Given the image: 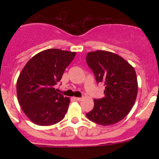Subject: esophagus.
<instances>
[{
	"label": "esophagus",
	"mask_w": 159,
	"mask_h": 159,
	"mask_svg": "<svg viewBox=\"0 0 159 159\" xmlns=\"http://www.w3.org/2000/svg\"><path fill=\"white\" fill-rule=\"evenodd\" d=\"M74 99H75V101H78V102H79V101L81 100V98H74Z\"/></svg>",
	"instance_id": "esophagus-1"
}]
</instances>
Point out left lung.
Here are the masks:
<instances>
[{"label":"left lung","instance_id":"obj_1","mask_svg":"<svg viewBox=\"0 0 159 159\" xmlns=\"http://www.w3.org/2000/svg\"><path fill=\"white\" fill-rule=\"evenodd\" d=\"M86 61L97 83L105 85V97L94 99V108L86 114L101 125H111L125 118L132 108L138 93L134 68L123 57L106 51L89 52Z\"/></svg>","mask_w":159,"mask_h":159}]
</instances>
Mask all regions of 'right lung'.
I'll return each mask as SVG.
<instances>
[{
    "label": "right lung",
    "instance_id": "add662e5",
    "mask_svg": "<svg viewBox=\"0 0 159 159\" xmlns=\"http://www.w3.org/2000/svg\"><path fill=\"white\" fill-rule=\"evenodd\" d=\"M76 55L75 52L48 49L28 61L17 81V95L24 113L38 125L61 121L70 99L57 92L54 85Z\"/></svg>",
    "mask_w": 159,
    "mask_h": 159
}]
</instances>
